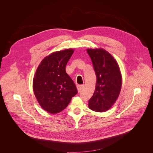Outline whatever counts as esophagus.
<instances>
[{"label":"esophagus","mask_w":153,"mask_h":153,"mask_svg":"<svg viewBox=\"0 0 153 153\" xmlns=\"http://www.w3.org/2000/svg\"><path fill=\"white\" fill-rule=\"evenodd\" d=\"M83 87H84V86H83V85H78V86H77V90H78V92H80L82 90Z\"/></svg>","instance_id":"obj_1"}]
</instances>
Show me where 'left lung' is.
I'll return each instance as SVG.
<instances>
[{
	"instance_id": "obj_1",
	"label": "left lung",
	"mask_w": 153,
	"mask_h": 153,
	"mask_svg": "<svg viewBox=\"0 0 153 153\" xmlns=\"http://www.w3.org/2000/svg\"><path fill=\"white\" fill-rule=\"evenodd\" d=\"M96 76V88L89 101L91 110L98 112L108 110L117 101L121 90L122 75L114 57L103 48H88Z\"/></svg>"
}]
</instances>
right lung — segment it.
<instances>
[{
    "mask_svg": "<svg viewBox=\"0 0 153 153\" xmlns=\"http://www.w3.org/2000/svg\"><path fill=\"white\" fill-rule=\"evenodd\" d=\"M74 52L72 48L54 52L45 57L37 68L33 91L41 108L55 114L65 109L77 89L66 72V66Z\"/></svg>",
    "mask_w": 153,
    "mask_h": 153,
    "instance_id": "add662e5",
    "label": "right lung"
}]
</instances>
